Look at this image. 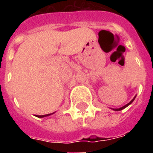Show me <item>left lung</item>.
Masks as SVG:
<instances>
[{
  "mask_svg": "<svg viewBox=\"0 0 153 153\" xmlns=\"http://www.w3.org/2000/svg\"><path fill=\"white\" fill-rule=\"evenodd\" d=\"M133 100H134V98H133V100L131 101L130 102H128V104H126V105H124V106H122V107H121V108H119V109H114V110H116V111H119V110H121V109H125V108H126V107H127L128 106V105H129L131 104V103H132V102H133Z\"/></svg>",
  "mask_w": 153,
  "mask_h": 153,
  "instance_id": "1",
  "label": "left lung"
}]
</instances>
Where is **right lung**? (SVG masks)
Instances as JSON below:
<instances>
[{
	"label": "right lung",
	"instance_id": "obj_1",
	"mask_svg": "<svg viewBox=\"0 0 153 153\" xmlns=\"http://www.w3.org/2000/svg\"><path fill=\"white\" fill-rule=\"evenodd\" d=\"M48 115H51V114H45V115H36V117H47V116H48Z\"/></svg>",
	"mask_w": 153,
	"mask_h": 153
}]
</instances>
